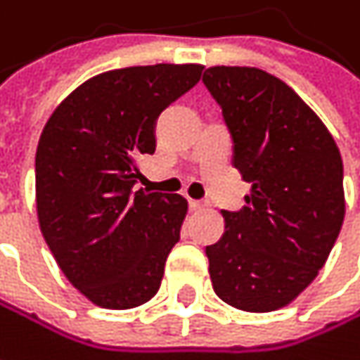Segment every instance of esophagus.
<instances>
[{"label": "esophagus", "mask_w": 360, "mask_h": 360, "mask_svg": "<svg viewBox=\"0 0 360 360\" xmlns=\"http://www.w3.org/2000/svg\"><path fill=\"white\" fill-rule=\"evenodd\" d=\"M189 208H191L193 212H198V210H204L206 204H204V202H198V200H189Z\"/></svg>", "instance_id": "34e87169"}]
</instances>
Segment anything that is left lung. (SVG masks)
I'll return each mask as SVG.
<instances>
[{
	"mask_svg": "<svg viewBox=\"0 0 360 360\" xmlns=\"http://www.w3.org/2000/svg\"><path fill=\"white\" fill-rule=\"evenodd\" d=\"M204 84L233 134V165L251 185L206 249L214 292L268 313L292 303L323 268L342 229V156L309 105L257 68L214 65Z\"/></svg>",
	"mask_w": 360,
	"mask_h": 360,
	"instance_id": "left-lung-1",
	"label": "left lung"
}]
</instances>
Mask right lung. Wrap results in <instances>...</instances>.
<instances>
[{
    "label": "right lung",
    "instance_id": "right-lung-1",
    "mask_svg": "<svg viewBox=\"0 0 360 360\" xmlns=\"http://www.w3.org/2000/svg\"><path fill=\"white\" fill-rule=\"evenodd\" d=\"M204 65L156 63L103 72L53 111L34 158L41 233L65 278L103 309H134L160 288L187 200L140 187L154 121L195 86Z\"/></svg>",
    "mask_w": 360,
    "mask_h": 360
}]
</instances>
